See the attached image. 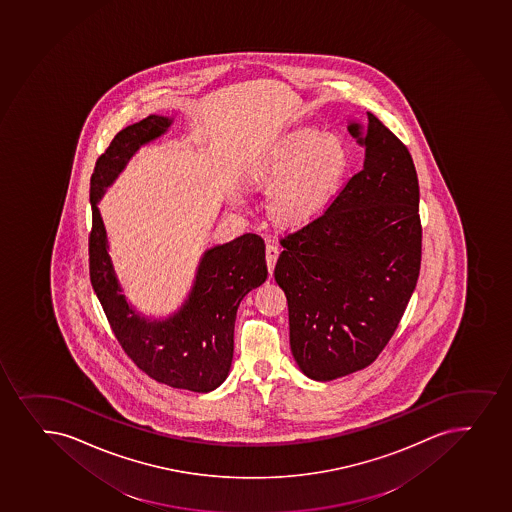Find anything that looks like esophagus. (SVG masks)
I'll list each match as a JSON object with an SVG mask.
<instances>
[{
  "instance_id": "esophagus-1",
  "label": "esophagus",
  "mask_w": 512,
  "mask_h": 512,
  "mask_svg": "<svg viewBox=\"0 0 512 512\" xmlns=\"http://www.w3.org/2000/svg\"><path fill=\"white\" fill-rule=\"evenodd\" d=\"M279 253H281V250H279V247H277L276 243H267V248H265V260H267V269H269L270 276H272L274 267H276Z\"/></svg>"
}]
</instances>
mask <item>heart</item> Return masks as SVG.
<instances>
[{
  "instance_id": "obj_1",
  "label": "heart",
  "mask_w": 512,
  "mask_h": 512,
  "mask_svg": "<svg viewBox=\"0 0 512 512\" xmlns=\"http://www.w3.org/2000/svg\"><path fill=\"white\" fill-rule=\"evenodd\" d=\"M349 155L342 139L316 129H296L286 134L257 168L255 178L272 182L269 207L286 223H303L315 216L323 201L339 185ZM233 202L243 204L240 194Z\"/></svg>"
}]
</instances>
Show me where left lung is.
Here are the masks:
<instances>
[{
  "mask_svg": "<svg viewBox=\"0 0 512 512\" xmlns=\"http://www.w3.org/2000/svg\"><path fill=\"white\" fill-rule=\"evenodd\" d=\"M349 133L362 170L310 223L281 240L274 277L288 298L289 342L308 378L364 369L385 349L419 279V180L407 146L366 114Z\"/></svg>",
  "mask_w": 512,
  "mask_h": 512,
  "instance_id": "1",
  "label": "left lung"
}]
</instances>
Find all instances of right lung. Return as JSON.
<instances>
[{
    "instance_id": "obj_1",
    "label": "right lung",
    "mask_w": 512,
    "mask_h": 512,
    "mask_svg": "<svg viewBox=\"0 0 512 512\" xmlns=\"http://www.w3.org/2000/svg\"><path fill=\"white\" fill-rule=\"evenodd\" d=\"M172 122L170 117L148 115L117 133L98 158L90 180V279L115 337L139 369L163 385L207 393L230 374L238 306L267 279L264 240L245 233L207 248L182 306L167 318H151L127 301L98 209L105 190L136 151L167 133Z\"/></svg>"
}]
</instances>
